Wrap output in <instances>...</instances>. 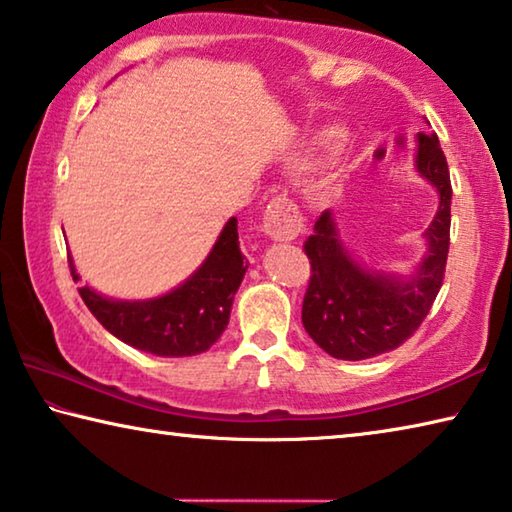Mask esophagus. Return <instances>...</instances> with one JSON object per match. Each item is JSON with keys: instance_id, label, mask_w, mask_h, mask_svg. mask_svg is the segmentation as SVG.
Returning <instances> with one entry per match:
<instances>
[{"instance_id": "34e87169", "label": "esophagus", "mask_w": 512, "mask_h": 512, "mask_svg": "<svg viewBox=\"0 0 512 512\" xmlns=\"http://www.w3.org/2000/svg\"><path fill=\"white\" fill-rule=\"evenodd\" d=\"M302 230V216L289 198H273L264 214V232L273 241H293Z\"/></svg>"}]
</instances>
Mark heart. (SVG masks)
Returning a JSON list of instances; mask_svg holds the SVG:
<instances>
[{
  "label": "heart",
  "mask_w": 512,
  "mask_h": 512,
  "mask_svg": "<svg viewBox=\"0 0 512 512\" xmlns=\"http://www.w3.org/2000/svg\"><path fill=\"white\" fill-rule=\"evenodd\" d=\"M341 142H343V131H339V128H327V131H323V133H320V135L316 137L314 144H311V149L307 151L305 158H300L298 162H300V164L314 162L316 155H323V153H329V151L339 149Z\"/></svg>",
  "instance_id": "1"
}]
</instances>
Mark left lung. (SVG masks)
<instances>
[{
    "instance_id": "left-lung-1",
    "label": "left lung",
    "mask_w": 512,
    "mask_h": 512,
    "mask_svg": "<svg viewBox=\"0 0 512 512\" xmlns=\"http://www.w3.org/2000/svg\"><path fill=\"white\" fill-rule=\"evenodd\" d=\"M415 169L436 187L438 212L424 230L427 253L411 275L377 273L343 246L334 214L325 210L305 241L311 262L302 325L334 359L361 361L391 352L409 339L436 300L449 253L452 183L436 133H418Z\"/></svg>"
}]
</instances>
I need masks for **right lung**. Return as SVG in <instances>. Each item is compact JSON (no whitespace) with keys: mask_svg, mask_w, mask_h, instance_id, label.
Here are the masks:
<instances>
[{"mask_svg":"<svg viewBox=\"0 0 512 512\" xmlns=\"http://www.w3.org/2000/svg\"><path fill=\"white\" fill-rule=\"evenodd\" d=\"M246 268V257L239 250L237 219L232 216L205 262L164 296L115 300L90 287H81L79 293L92 316L131 348L155 357H194L210 350L228 327L232 300ZM69 271L74 282L81 280L72 257Z\"/></svg>","mask_w":512,"mask_h":512,"instance_id":"right-lung-1","label":"right lung"}]
</instances>
